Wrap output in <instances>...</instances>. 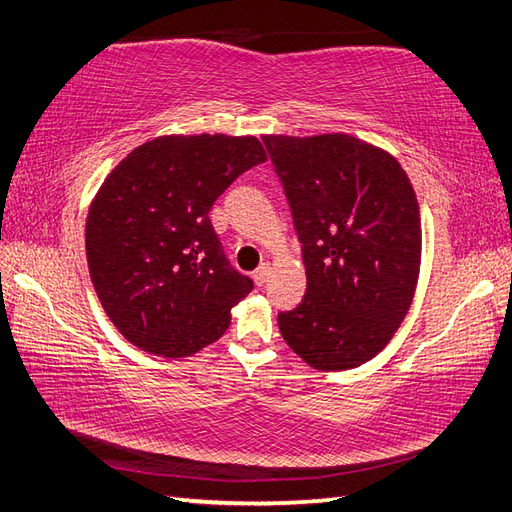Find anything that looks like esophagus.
<instances>
[{
    "label": "esophagus",
    "mask_w": 512,
    "mask_h": 512,
    "mask_svg": "<svg viewBox=\"0 0 512 512\" xmlns=\"http://www.w3.org/2000/svg\"><path fill=\"white\" fill-rule=\"evenodd\" d=\"M267 276H269V265L267 263H263L260 265L254 274H252V278H254V282H256V287H263L265 282H267Z\"/></svg>",
    "instance_id": "obj_1"
}]
</instances>
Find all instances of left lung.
<instances>
[{"instance_id":"obj_1","label":"left lung","mask_w":512,"mask_h":512,"mask_svg":"<svg viewBox=\"0 0 512 512\" xmlns=\"http://www.w3.org/2000/svg\"><path fill=\"white\" fill-rule=\"evenodd\" d=\"M302 243L306 293L278 326L317 370H350L385 348L420 269L414 188L390 153L346 133L265 135Z\"/></svg>"}]
</instances>
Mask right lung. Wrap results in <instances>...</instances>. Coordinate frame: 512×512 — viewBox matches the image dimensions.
I'll list each match as a JSON object with an SVG mask.
<instances>
[{
  "label": "right lung",
  "mask_w": 512,
  "mask_h": 512,
  "mask_svg": "<svg viewBox=\"0 0 512 512\" xmlns=\"http://www.w3.org/2000/svg\"><path fill=\"white\" fill-rule=\"evenodd\" d=\"M265 160L252 135H164L102 181L85 227L89 276L133 346L188 357L227 331L232 306L254 282L230 265L210 210Z\"/></svg>",
  "instance_id": "1"
}]
</instances>
